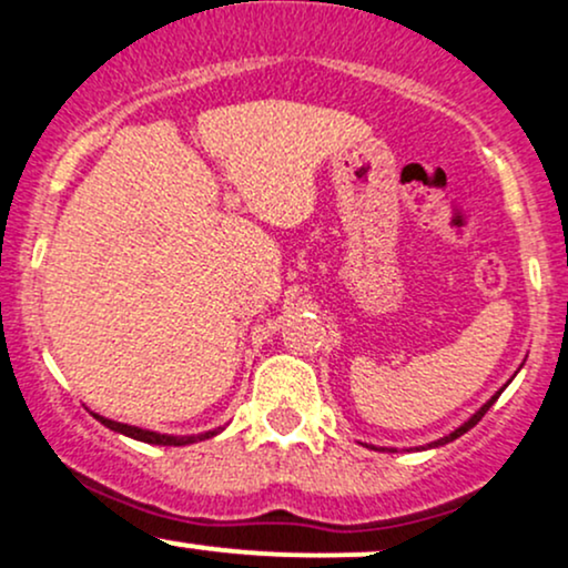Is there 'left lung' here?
<instances>
[{"label":"left lung","instance_id":"obj_1","mask_svg":"<svg viewBox=\"0 0 568 568\" xmlns=\"http://www.w3.org/2000/svg\"><path fill=\"white\" fill-rule=\"evenodd\" d=\"M497 395H499V393H497ZM497 395H494V397H491V400H488V403H486V406L478 410V414H473V416H470V419H467V422H465V425H462L459 429H454V433H452V435H446V438L435 440V443H433V446H443V443H452V440H456V438H459V435H465V433H467V429H473L475 425H478V422H480V419H484V416H486V410L494 406V400H497Z\"/></svg>","mask_w":568,"mask_h":568}]
</instances>
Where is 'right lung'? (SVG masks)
Wrapping results in <instances>:
<instances>
[{
  "mask_svg": "<svg viewBox=\"0 0 568 568\" xmlns=\"http://www.w3.org/2000/svg\"><path fill=\"white\" fill-rule=\"evenodd\" d=\"M101 425H106L109 429H114V433H122L128 435V438H135V440H143V443H154V446H186V443H194L197 438H173V435H160V433H149V429H139V427H130V425H122V422H112V419H103V416L93 414ZM211 435H216V429L213 433H205L200 435L202 438H211Z\"/></svg>",
  "mask_w": 568,
  "mask_h": 568,
  "instance_id": "right-lung-1",
  "label": "right lung"
}]
</instances>
